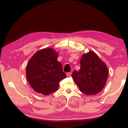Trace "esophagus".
<instances>
[{"mask_svg":"<svg viewBox=\"0 0 128 128\" xmlns=\"http://www.w3.org/2000/svg\"><path fill=\"white\" fill-rule=\"evenodd\" d=\"M71 74H72V73L71 72H68V73H67V76H70V75H71Z\"/></svg>","mask_w":128,"mask_h":128,"instance_id":"obj_1","label":"esophagus"}]
</instances>
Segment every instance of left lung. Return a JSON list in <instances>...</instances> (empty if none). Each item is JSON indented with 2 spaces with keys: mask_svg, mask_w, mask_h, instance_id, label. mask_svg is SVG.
<instances>
[{
  "mask_svg": "<svg viewBox=\"0 0 128 128\" xmlns=\"http://www.w3.org/2000/svg\"><path fill=\"white\" fill-rule=\"evenodd\" d=\"M106 65L92 51L82 55L79 72L73 71V80L80 91L87 95H94L102 91L108 78Z\"/></svg>",
  "mask_w": 128,
  "mask_h": 128,
  "instance_id": "8db88e82",
  "label": "left lung"
}]
</instances>
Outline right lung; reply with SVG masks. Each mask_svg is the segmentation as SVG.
I'll list each match as a JSON object with an SVG mask.
<instances>
[{"mask_svg":"<svg viewBox=\"0 0 128 128\" xmlns=\"http://www.w3.org/2000/svg\"><path fill=\"white\" fill-rule=\"evenodd\" d=\"M58 54L53 49L37 52L30 59L26 68L27 80L36 92L49 95L57 91L59 82L67 76L57 60Z\"/></svg>","mask_w":128,"mask_h":128,"instance_id":"right-lung-1","label":"right lung"}]
</instances>
